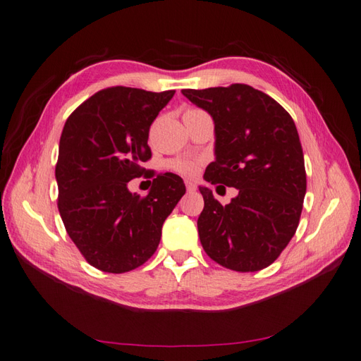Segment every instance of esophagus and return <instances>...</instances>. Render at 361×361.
Here are the masks:
<instances>
[{"label": "esophagus", "instance_id": "obj_1", "mask_svg": "<svg viewBox=\"0 0 361 361\" xmlns=\"http://www.w3.org/2000/svg\"><path fill=\"white\" fill-rule=\"evenodd\" d=\"M185 187H187V190L188 191H195L197 187H196V183H193L191 180H185Z\"/></svg>", "mask_w": 361, "mask_h": 361}]
</instances>
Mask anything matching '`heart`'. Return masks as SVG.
Returning a JSON list of instances; mask_svg holds the SVG:
<instances>
[{"label": "heart", "mask_w": 361, "mask_h": 361, "mask_svg": "<svg viewBox=\"0 0 361 361\" xmlns=\"http://www.w3.org/2000/svg\"><path fill=\"white\" fill-rule=\"evenodd\" d=\"M188 111H191V109H188ZM168 166H170L171 171L178 173V174L195 176L197 173L199 164L196 162V160H191V159H174L170 164H168Z\"/></svg>", "instance_id": "obj_1"}]
</instances>
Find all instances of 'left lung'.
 <instances>
[{
    "label": "left lung",
    "mask_w": 361,
    "mask_h": 361,
    "mask_svg": "<svg viewBox=\"0 0 361 361\" xmlns=\"http://www.w3.org/2000/svg\"><path fill=\"white\" fill-rule=\"evenodd\" d=\"M182 94L214 120L216 160L207 166L205 180L239 190L222 205L210 188L199 187L204 210L197 231L204 250L230 270H262L293 238L306 195L293 118L276 100L244 83Z\"/></svg>",
    "instance_id": "8db88e82"
}]
</instances>
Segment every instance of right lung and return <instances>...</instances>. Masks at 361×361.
<instances>
[{
    "label": "right lung",
    "mask_w": 361,
    "mask_h": 361,
    "mask_svg": "<svg viewBox=\"0 0 361 361\" xmlns=\"http://www.w3.org/2000/svg\"><path fill=\"white\" fill-rule=\"evenodd\" d=\"M173 95L106 87L85 100L63 128L55 165L59 212L72 243L102 271L125 274L147 262L168 214L185 195L173 173L156 176L143 197L128 190V182L148 171L142 164L151 159L149 126Z\"/></svg>",
    "instance_id": "1"
}]
</instances>
